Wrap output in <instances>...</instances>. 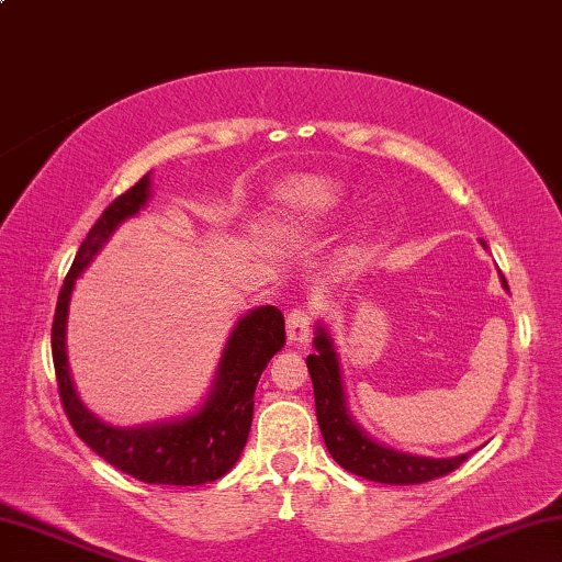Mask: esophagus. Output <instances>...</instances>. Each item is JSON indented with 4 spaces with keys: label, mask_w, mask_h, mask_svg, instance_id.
<instances>
[{
    "label": "esophagus",
    "mask_w": 562,
    "mask_h": 562,
    "mask_svg": "<svg viewBox=\"0 0 562 562\" xmlns=\"http://www.w3.org/2000/svg\"><path fill=\"white\" fill-rule=\"evenodd\" d=\"M312 325H315V310L310 304H300L288 315V337L294 345H304L310 339Z\"/></svg>",
    "instance_id": "1"
}]
</instances>
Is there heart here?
<instances>
[{
  "instance_id": "heart-1",
  "label": "heart",
  "mask_w": 562,
  "mask_h": 562,
  "mask_svg": "<svg viewBox=\"0 0 562 562\" xmlns=\"http://www.w3.org/2000/svg\"><path fill=\"white\" fill-rule=\"evenodd\" d=\"M345 201V188L331 178H294L278 188V213L288 225L307 227L325 221Z\"/></svg>"
}]
</instances>
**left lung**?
Listing matches in <instances>:
<instances>
[{
	"label": "left lung",
	"instance_id": "left-lung-1",
	"mask_svg": "<svg viewBox=\"0 0 562 562\" xmlns=\"http://www.w3.org/2000/svg\"><path fill=\"white\" fill-rule=\"evenodd\" d=\"M503 280V274H501ZM503 288H508L503 280ZM315 355L307 357V369L315 386V406L319 431L325 443L341 469L357 473L361 479L376 483H392V486H414L439 479L459 469L471 453H461L456 459H426V456H412L389 449L369 439V436L351 422L341 389V374L337 351L325 329L315 337Z\"/></svg>",
	"mask_w": 562,
	"mask_h": 562
}]
</instances>
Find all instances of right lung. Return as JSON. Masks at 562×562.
<instances>
[{"label": "right lung", "instance_id": "add662e5", "mask_svg": "<svg viewBox=\"0 0 562 562\" xmlns=\"http://www.w3.org/2000/svg\"><path fill=\"white\" fill-rule=\"evenodd\" d=\"M150 195V173L121 193L81 243L71 270L66 272L52 325V355L59 384L61 406L79 439L97 451L103 461L144 483L166 486H201L217 481L233 469L245 449L252 424L255 386L268 361L284 347V317L278 307H258L245 315L227 339L225 355L217 367V382L201 412L180 422L140 426V429H113L99 422L81 398L66 364V315L74 282L109 240V235L146 205Z\"/></svg>", "mask_w": 562, "mask_h": 562}]
</instances>
